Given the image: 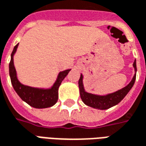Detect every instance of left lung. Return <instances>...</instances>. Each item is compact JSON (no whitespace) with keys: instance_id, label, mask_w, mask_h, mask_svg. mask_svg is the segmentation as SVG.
<instances>
[{"instance_id":"left-lung-1","label":"left lung","mask_w":146,"mask_h":146,"mask_svg":"<svg viewBox=\"0 0 146 146\" xmlns=\"http://www.w3.org/2000/svg\"><path fill=\"white\" fill-rule=\"evenodd\" d=\"M133 66H134L135 71H137L136 60H134ZM82 78H83V76L82 75H81L80 78L78 80V87H79L82 101L84 102V104L90 107L104 110V109H108V108H111L114 105H116L125 98V96L127 94L128 92L131 90L132 86H134V82L136 79V74L134 75L131 82L127 86H125L124 88H123L115 93L109 94L105 96L92 94H89L87 92L85 91L83 83H82Z\"/></svg>"}]
</instances>
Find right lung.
<instances>
[{"mask_svg":"<svg viewBox=\"0 0 146 146\" xmlns=\"http://www.w3.org/2000/svg\"><path fill=\"white\" fill-rule=\"evenodd\" d=\"M18 45L17 44L13 48L11 54V61L9 63V75L14 90L23 101L34 108H45L54 105L58 100L59 86L71 69L60 72L56 81L50 89H38L24 86L20 83L17 78L16 71L13 63V56L16 52Z\"/></svg>","mask_w":146,"mask_h":146,"instance_id":"right-lung-1","label":"right lung"}]
</instances>
